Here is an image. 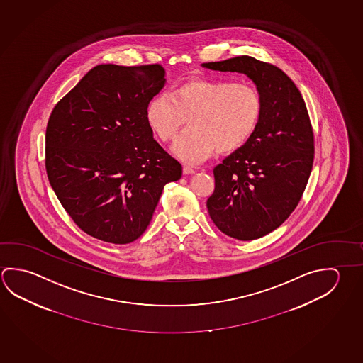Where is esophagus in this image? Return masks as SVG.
Here are the masks:
<instances>
[{
	"label": "esophagus",
	"mask_w": 363,
	"mask_h": 363,
	"mask_svg": "<svg viewBox=\"0 0 363 363\" xmlns=\"http://www.w3.org/2000/svg\"><path fill=\"white\" fill-rule=\"evenodd\" d=\"M184 174H192V173H195V169L190 166H184Z\"/></svg>",
	"instance_id": "34e87169"
}]
</instances>
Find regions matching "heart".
<instances>
[{
  "instance_id": "b5f03b06",
  "label": "heart",
  "mask_w": 363,
  "mask_h": 363,
  "mask_svg": "<svg viewBox=\"0 0 363 363\" xmlns=\"http://www.w3.org/2000/svg\"><path fill=\"white\" fill-rule=\"evenodd\" d=\"M262 98L254 85L218 79H192L158 94L145 109L147 126L163 143L172 141L189 120L190 128L172 152L187 163L245 147L259 128Z\"/></svg>"
}]
</instances>
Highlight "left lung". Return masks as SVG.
Listing matches in <instances>:
<instances>
[{
  "instance_id": "left-lung-1",
  "label": "left lung",
  "mask_w": 363,
  "mask_h": 363,
  "mask_svg": "<svg viewBox=\"0 0 363 363\" xmlns=\"http://www.w3.org/2000/svg\"><path fill=\"white\" fill-rule=\"evenodd\" d=\"M203 66L247 75L262 98L259 128L214 168L216 189L206 201L224 235L256 240L286 222L305 191L315 153L308 112L298 88L274 65L238 56Z\"/></svg>"
}]
</instances>
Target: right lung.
<instances>
[{"label": "right lung", "mask_w": 363, "mask_h": 363, "mask_svg": "<svg viewBox=\"0 0 363 363\" xmlns=\"http://www.w3.org/2000/svg\"><path fill=\"white\" fill-rule=\"evenodd\" d=\"M160 65H98L52 111L45 169L67 214L85 233L125 245L152 220L182 166L147 126L145 109L166 84Z\"/></svg>", "instance_id": "1"}]
</instances>
